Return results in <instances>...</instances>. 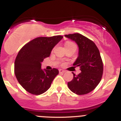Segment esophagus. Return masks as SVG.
I'll use <instances>...</instances> for the list:
<instances>
[{
	"label": "esophagus",
	"mask_w": 121,
	"mask_h": 121,
	"mask_svg": "<svg viewBox=\"0 0 121 121\" xmlns=\"http://www.w3.org/2000/svg\"><path fill=\"white\" fill-rule=\"evenodd\" d=\"M59 73H64L65 72V71H64V70L60 69V70H59Z\"/></svg>",
	"instance_id": "34e87169"
}]
</instances>
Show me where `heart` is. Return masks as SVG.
<instances>
[{
	"instance_id": "b5f03b06",
	"label": "heart",
	"mask_w": 121,
	"mask_h": 121,
	"mask_svg": "<svg viewBox=\"0 0 121 121\" xmlns=\"http://www.w3.org/2000/svg\"><path fill=\"white\" fill-rule=\"evenodd\" d=\"M70 44H73V43L71 42H67L65 43V45H70Z\"/></svg>"
}]
</instances>
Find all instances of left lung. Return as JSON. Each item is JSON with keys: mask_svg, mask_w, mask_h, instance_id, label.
I'll return each mask as SVG.
<instances>
[{"mask_svg": "<svg viewBox=\"0 0 121 121\" xmlns=\"http://www.w3.org/2000/svg\"><path fill=\"white\" fill-rule=\"evenodd\" d=\"M65 36L78 45L79 55L73 65L79 67L81 71L78 75L73 73V79L68 82V88L76 95H86L93 90L102 79L103 62L99 49L92 40L79 33Z\"/></svg>", "mask_w": 121, "mask_h": 121, "instance_id": "obj_1", "label": "left lung"}]
</instances>
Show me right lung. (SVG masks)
Wrapping results in <instances>:
<instances>
[{
  "label": "right lung",
  "instance_id": "add662e5",
  "mask_svg": "<svg viewBox=\"0 0 121 121\" xmlns=\"http://www.w3.org/2000/svg\"><path fill=\"white\" fill-rule=\"evenodd\" d=\"M62 38L59 35L37 37L19 51L14 62V73L19 84L28 93L35 95L45 93L59 74L56 68L42 70L41 62L50 56L52 49Z\"/></svg>",
  "mask_w": 121,
  "mask_h": 121
}]
</instances>
